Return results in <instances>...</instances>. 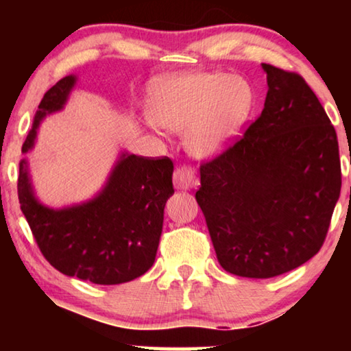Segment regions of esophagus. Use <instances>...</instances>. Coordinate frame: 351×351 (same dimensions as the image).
Instances as JSON below:
<instances>
[{"label": "esophagus", "instance_id": "esophagus-1", "mask_svg": "<svg viewBox=\"0 0 351 351\" xmlns=\"http://www.w3.org/2000/svg\"><path fill=\"white\" fill-rule=\"evenodd\" d=\"M174 185L177 190H191L196 185L195 171L189 166L177 167L174 172Z\"/></svg>", "mask_w": 351, "mask_h": 351}]
</instances>
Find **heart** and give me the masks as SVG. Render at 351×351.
I'll return each mask as SVG.
<instances>
[{
  "label": "heart",
  "mask_w": 351,
  "mask_h": 351,
  "mask_svg": "<svg viewBox=\"0 0 351 351\" xmlns=\"http://www.w3.org/2000/svg\"><path fill=\"white\" fill-rule=\"evenodd\" d=\"M247 81L228 73H172L148 84L147 117L167 132L185 129L184 142L199 160L227 150L252 112Z\"/></svg>",
  "instance_id": "obj_1"
}]
</instances>
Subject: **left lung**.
Masks as SVG:
<instances>
[{
	"mask_svg": "<svg viewBox=\"0 0 351 351\" xmlns=\"http://www.w3.org/2000/svg\"><path fill=\"white\" fill-rule=\"evenodd\" d=\"M262 69L261 117L201 165L196 191L219 263L243 278H273L310 261L342 186L337 134L318 97L300 75Z\"/></svg>",
	"mask_w": 351,
	"mask_h": 351,
	"instance_id": "left-lung-1",
	"label": "left lung"
}]
</instances>
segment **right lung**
Wrapping results in <instances>:
<instances>
[{"instance_id":"obj_1","label":"right lung","mask_w":351,"mask_h":351,"mask_svg":"<svg viewBox=\"0 0 351 351\" xmlns=\"http://www.w3.org/2000/svg\"><path fill=\"white\" fill-rule=\"evenodd\" d=\"M76 76L47 90L22 147H35L36 131L47 114L65 107ZM169 158L121 152L107 182L84 203L49 208L36 198L28 160L19 162V203L38 247L56 270L94 285H121L153 265L162 232L165 206L174 195Z\"/></svg>"}]
</instances>
